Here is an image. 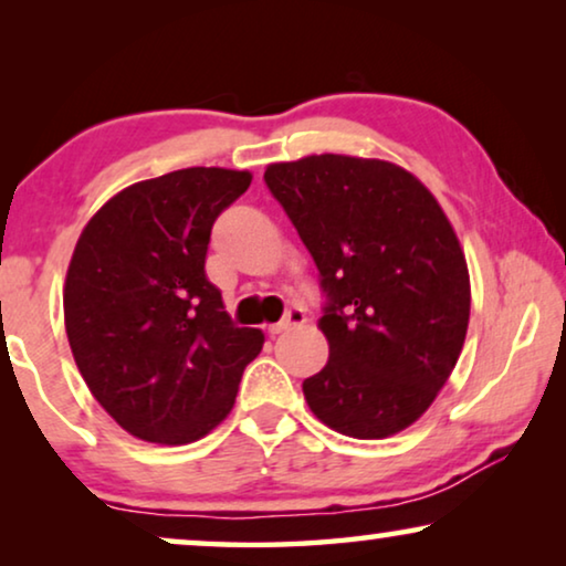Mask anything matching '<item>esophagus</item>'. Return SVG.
I'll return each mask as SVG.
<instances>
[{"instance_id":"34e87169","label":"esophagus","mask_w":566,"mask_h":566,"mask_svg":"<svg viewBox=\"0 0 566 566\" xmlns=\"http://www.w3.org/2000/svg\"><path fill=\"white\" fill-rule=\"evenodd\" d=\"M304 322H306V314H304V308H301V306H291L289 312H285V316H283L281 322L270 324L268 332H270V335H281V332L291 329V327H298V324H304Z\"/></svg>"}]
</instances>
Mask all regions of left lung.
<instances>
[{"mask_svg": "<svg viewBox=\"0 0 566 566\" xmlns=\"http://www.w3.org/2000/svg\"><path fill=\"white\" fill-rule=\"evenodd\" d=\"M265 182L319 270L329 360L304 381L312 412L343 436L405 430L459 360L471 289L432 192L391 161L319 154L270 165Z\"/></svg>", "mask_w": 566, "mask_h": 566, "instance_id": "left-lung-1", "label": "left lung"}]
</instances>
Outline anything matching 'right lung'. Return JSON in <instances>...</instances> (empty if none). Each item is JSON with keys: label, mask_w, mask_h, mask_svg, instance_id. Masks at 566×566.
Here are the masks:
<instances>
[{"label": "right lung", "mask_w": 566, "mask_h": 566, "mask_svg": "<svg viewBox=\"0 0 566 566\" xmlns=\"http://www.w3.org/2000/svg\"><path fill=\"white\" fill-rule=\"evenodd\" d=\"M250 172L188 167L130 185L84 227L64 322L76 368L107 415L149 443L203 438L231 412L265 343L237 327L208 281L213 221Z\"/></svg>", "instance_id": "add662e5"}]
</instances>
